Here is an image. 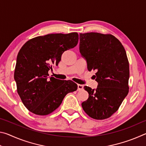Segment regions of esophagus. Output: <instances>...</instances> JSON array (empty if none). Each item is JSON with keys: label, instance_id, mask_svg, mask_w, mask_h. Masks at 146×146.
Listing matches in <instances>:
<instances>
[{"label": "esophagus", "instance_id": "esophagus-1", "mask_svg": "<svg viewBox=\"0 0 146 146\" xmlns=\"http://www.w3.org/2000/svg\"><path fill=\"white\" fill-rule=\"evenodd\" d=\"M83 90V85L78 84V91H81Z\"/></svg>", "mask_w": 146, "mask_h": 146}]
</instances>
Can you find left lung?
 <instances>
[{
	"instance_id": "obj_1",
	"label": "left lung",
	"mask_w": 146,
	"mask_h": 146,
	"mask_svg": "<svg viewBox=\"0 0 146 146\" xmlns=\"http://www.w3.org/2000/svg\"><path fill=\"white\" fill-rule=\"evenodd\" d=\"M80 52L87 60L88 71L95 70L96 90L88 86L89 93L82 107L96 120L110 118L129 92V65L122 43L111 34L80 33Z\"/></svg>"
}]
</instances>
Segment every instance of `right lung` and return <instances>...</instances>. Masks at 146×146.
I'll return each mask as SVG.
<instances>
[{
  "instance_id": "right-lung-1",
  "label": "right lung",
  "mask_w": 146,
  "mask_h": 146,
  "mask_svg": "<svg viewBox=\"0 0 146 146\" xmlns=\"http://www.w3.org/2000/svg\"><path fill=\"white\" fill-rule=\"evenodd\" d=\"M78 34H48L30 39L17 55L14 72L17 90L31 113L48 115L56 110L68 93L77 90L73 81L51 76L48 71L57 66L65 51L77 45Z\"/></svg>"
}]
</instances>
